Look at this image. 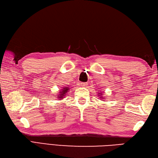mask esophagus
I'll list each match as a JSON object with an SVG mask.
<instances>
[{"label": "esophagus", "mask_w": 158, "mask_h": 158, "mask_svg": "<svg viewBox=\"0 0 158 158\" xmlns=\"http://www.w3.org/2000/svg\"><path fill=\"white\" fill-rule=\"evenodd\" d=\"M88 85L87 83H80V85H81L82 87H85V86H86Z\"/></svg>", "instance_id": "esophagus-1"}]
</instances>
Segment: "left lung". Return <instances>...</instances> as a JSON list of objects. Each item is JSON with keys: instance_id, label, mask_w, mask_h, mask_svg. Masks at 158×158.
<instances>
[{"instance_id": "8db88e82", "label": "left lung", "mask_w": 158, "mask_h": 158, "mask_svg": "<svg viewBox=\"0 0 158 158\" xmlns=\"http://www.w3.org/2000/svg\"><path fill=\"white\" fill-rule=\"evenodd\" d=\"M99 94H100V93H99ZM98 96H99V95H98ZM101 98H102V97H101Z\"/></svg>"}]
</instances>
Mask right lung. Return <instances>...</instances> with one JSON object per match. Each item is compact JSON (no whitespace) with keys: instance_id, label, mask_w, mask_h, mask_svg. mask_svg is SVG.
<instances>
[{"instance_id":"1","label":"right lung","mask_w":158,"mask_h":158,"mask_svg":"<svg viewBox=\"0 0 158 158\" xmlns=\"http://www.w3.org/2000/svg\"><path fill=\"white\" fill-rule=\"evenodd\" d=\"M69 88H68V87L63 88V89H61V90H60V94L58 95V98H60V99L64 98V97L66 95L67 92H69Z\"/></svg>"}]
</instances>
